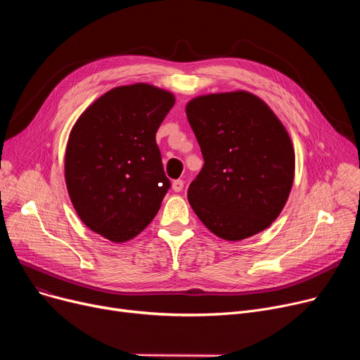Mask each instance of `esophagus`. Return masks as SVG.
I'll use <instances>...</instances> for the list:
<instances>
[{
	"label": "esophagus",
	"mask_w": 360,
	"mask_h": 360,
	"mask_svg": "<svg viewBox=\"0 0 360 360\" xmlns=\"http://www.w3.org/2000/svg\"><path fill=\"white\" fill-rule=\"evenodd\" d=\"M182 188H184V181H182V179H175V181L172 182V190H174L175 193H181Z\"/></svg>",
	"instance_id": "esophagus-1"
}]
</instances>
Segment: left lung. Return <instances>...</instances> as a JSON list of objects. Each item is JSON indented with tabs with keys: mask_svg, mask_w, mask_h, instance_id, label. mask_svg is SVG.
I'll list each match as a JSON object with an SVG mask.
<instances>
[{
	"mask_svg": "<svg viewBox=\"0 0 360 360\" xmlns=\"http://www.w3.org/2000/svg\"><path fill=\"white\" fill-rule=\"evenodd\" d=\"M185 110L204 159L188 188L198 219L226 240L267 229L295 176L286 128L259 98L240 90L195 98Z\"/></svg>",
	"mask_w": 360,
	"mask_h": 360,
	"instance_id": "8db88e82",
	"label": "left lung"
}]
</instances>
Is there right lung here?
<instances>
[{
	"instance_id": "add662e5",
	"label": "right lung",
	"mask_w": 360,
	"mask_h": 360,
	"mask_svg": "<svg viewBox=\"0 0 360 360\" xmlns=\"http://www.w3.org/2000/svg\"><path fill=\"white\" fill-rule=\"evenodd\" d=\"M172 93L137 83L109 90L71 129L65 182L89 229L112 242L137 236L170 188L156 132L172 109Z\"/></svg>"
}]
</instances>
